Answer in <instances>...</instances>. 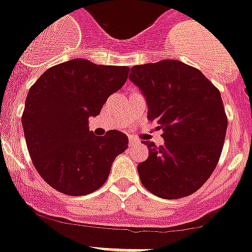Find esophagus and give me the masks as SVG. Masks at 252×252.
Instances as JSON below:
<instances>
[{
    "label": "esophagus",
    "instance_id": "obj_1",
    "mask_svg": "<svg viewBox=\"0 0 252 252\" xmlns=\"http://www.w3.org/2000/svg\"><path fill=\"white\" fill-rule=\"evenodd\" d=\"M138 139H135V138H133V136H129V146H134V145H136V144H138Z\"/></svg>",
    "mask_w": 252,
    "mask_h": 252
}]
</instances>
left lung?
I'll list each match as a JSON object with an SVG mask.
<instances>
[{
	"mask_svg": "<svg viewBox=\"0 0 252 252\" xmlns=\"http://www.w3.org/2000/svg\"><path fill=\"white\" fill-rule=\"evenodd\" d=\"M148 119L162 129L163 145L143 141L149 158L138 165L146 189L165 199L189 196L211 177L223 150L226 119L220 92L199 70L178 60L131 67Z\"/></svg>",
	"mask_w": 252,
	"mask_h": 252,
	"instance_id": "1",
	"label": "left lung"
}]
</instances>
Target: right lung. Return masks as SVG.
Returning a JSON list of instances; mask_svg holds the SVG:
<instances>
[{
  "label": "right lung",
  "instance_id": "right-lung-1",
  "mask_svg": "<svg viewBox=\"0 0 252 252\" xmlns=\"http://www.w3.org/2000/svg\"><path fill=\"white\" fill-rule=\"evenodd\" d=\"M129 67L74 59L46 70L29 89L22 126L34 167L67 196H86L108 178L112 163L128 148V136L109 130L96 136L90 117L123 87Z\"/></svg>",
  "mask_w": 252,
  "mask_h": 252
}]
</instances>
